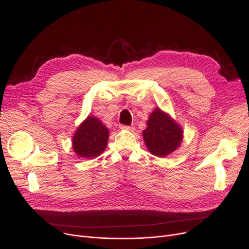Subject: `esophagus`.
I'll use <instances>...</instances> for the list:
<instances>
[{"mask_svg":"<svg viewBox=\"0 0 249 249\" xmlns=\"http://www.w3.org/2000/svg\"><path fill=\"white\" fill-rule=\"evenodd\" d=\"M120 127H121V129L130 130V131H134V130H135L134 126H127V125H122V126H120Z\"/></svg>","mask_w":249,"mask_h":249,"instance_id":"1","label":"esophagus"}]
</instances>
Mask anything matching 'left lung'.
I'll return each instance as SVG.
<instances>
[{"label": "left lung", "mask_w": 249, "mask_h": 249, "mask_svg": "<svg viewBox=\"0 0 249 249\" xmlns=\"http://www.w3.org/2000/svg\"><path fill=\"white\" fill-rule=\"evenodd\" d=\"M146 147L156 156H166L174 152L182 139L181 128L159 108L151 113L147 127L143 130Z\"/></svg>", "instance_id": "1"}]
</instances>
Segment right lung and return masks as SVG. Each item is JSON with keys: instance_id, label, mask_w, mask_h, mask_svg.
Masks as SVG:
<instances>
[{"instance_id": "right-lung-1", "label": "right lung", "mask_w": 249, "mask_h": 249, "mask_svg": "<svg viewBox=\"0 0 249 249\" xmlns=\"http://www.w3.org/2000/svg\"><path fill=\"white\" fill-rule=\"evenodd\" d=\"M109 130L96 117L89 116L77 128L72 148L81 158H97L106 148Z\"/></svg>"}]
</instances>
